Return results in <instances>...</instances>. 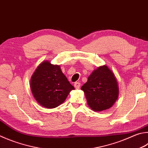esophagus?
<instances>
[{"label":"esophagus","mask_w":148,"mask_h":148,"mask_svg":"<svg viewBox=\"0 0 148 148\" xmlns=\"http://www.w3.org/2000/svg\"><path fill=\"white\" fill-rule=\"evenodd\" d=\"M80 85H81V83H80L79 82H75L74 84V87L76 88H79L80 87Z\"/></svg>","instance_id":"1"}]
</instances>
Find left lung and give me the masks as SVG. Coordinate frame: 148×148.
Returning a JSON list of instances; mask_svg holds the SVG:
<instances>
[{"instance_id": "8db88e82", "label": "left lung", "mask_w": 148, "mask_h": 148, "mask_svg": "<svg viewBox=\"0 0 148 148\" xmlns=\"http://www.w3.org/2000/svg\"><path fill=\"white\" fill-rule=\"evenodd\" d=\"M81 89L84 91L88 106L95 111L111 108L119 92L116 77L106 65L94 71Z\"/></svg>"}]
</instances>
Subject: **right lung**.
<instances>
[{
    "instance_id": "1",
    "label": "right lung",
    "mask_w": 148,
    "mask_h": 148,
    "mask_svg": "<svg viewBox=\"0 0 148 148\" xmlns=\"http://www.w3.org/2000/svg\"><path fill=\"white\" fill-rule=\"evenodd\" d=\"M30 87L35 99L42 107L55 108L65 101L74 87L59 65L46 61L37 67L31 78Z\"/></svg>"
}]
</instances>
